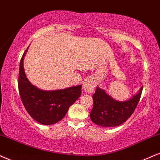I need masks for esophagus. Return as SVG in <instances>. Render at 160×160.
<instances>
[{
  "label": "esophagus",
  "instance_id": "1",
  "mask_svg": "<svg viewBox=\"0 0 160 160\" xmlns=\"http://www.w3.org/2000/svg\"><path fill=\"white\" fill-rule=\"evenodd\" d=\"M96 84L94 81L91 79H88L84 81L83 84V89L88 93H93L94 91Z\"/></svg>",
  "mask_w": 160,
  "mask_h": 160
}]
</instances>
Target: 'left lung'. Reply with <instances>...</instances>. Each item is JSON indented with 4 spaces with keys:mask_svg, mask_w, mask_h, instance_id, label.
<instances>
[{
    "mask_svg": "<svg viewBox=\"0 0 160 160\" xmlns=\"http://www.w3.org/2000/svg\"><path fill=\"white\" fill-rule=\"evenodd\" d=\"M143 87L138 93L127 101H118L107 94L105 90L97 88L93 95V106L91 114L95 124L104 127H117L132 115L140 100Z\"/></svg>",
    "mask_w": 160,
    "mask_h": 160,
    "instance_id": "obj_1",
    "label": "left lung"
}]
</instances>
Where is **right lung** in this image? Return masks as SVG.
Segmentation results:
<instances>
[{"mask_svg":"<svg viewBox=\"0 0 160 160\" xmlns=\"http://www.w3.org/2000/svg\"><path fill=\"white\" fill-rule=\"evenodd\" d=\"M28 48L22 55L19 65L18 85L21 99L33 119L43 125L54 124L64 118L70 106L81 97L82 85L43 91L32 84L24 69L23 61Z\"/></svg>","mask_w":160,"mask_h":160,"instance_id":"right-lung-1","label":"right lung"}]
</instances>
